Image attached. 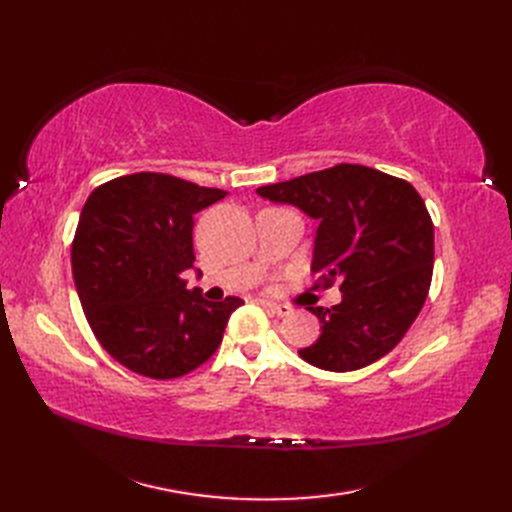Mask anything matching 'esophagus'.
I'll use <instances>...</instances> for the list:
<instances>
[{
  "mask_svg": "<svg viewBox=\"0 0 512 512\" xmlns=\"http://www.w3.org/2000/svg\"><path fill=\"white\" fill-rule=\"evenodd\" d=\"M262 307L267 309V312H271V314H275V316H288L292 309L288 307V305H277V303H273V301H262Z\"/></svg>",
  "mask_w": 512,
  "mask_h": 512,
  "instance_id": "esophagus-1",
  "label": "esophagus"
}]
</instances>
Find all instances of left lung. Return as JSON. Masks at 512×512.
Returning a JSON list of instances; mask_svg holds the SVG:
<instances>
[{"label":"left lung","mask_w":512,"mask_h":512,"mask_svg":"<svg viewBox=\"0 0 512 512\" xmlns=\"http://www.w3.org/2000/svg\"><path fill=\"white\" fill-rule=\"evenodd\" d=\"M318 220L312 271L342 290L331 309L307 307L320 337L299 350L309 365L354 371L389 354L421 314L433 275V222L406 179L337 164L258 188Z\"/></svg>","instance_id":"left-lung-1"}]
</instances>
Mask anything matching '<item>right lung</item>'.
<instances>
[{
	"label": "right lung",
	"instance_id": "1",
	"mask_svg": "<svg viewBox=\"0 0 512 512\" xmlns=\"http://www.w3.org/2000/svg\"><path fill=\"white\" fill-rule=\"evenodd\" d=\"M228 192L164 173H134L89 194L72 241V275L102 348L134 374L181 378L220 348L243 303L188 290L194 213Z\"/></svg>",
	"mask_w": 512,
	"mask_h": 512
}]
</instances>
